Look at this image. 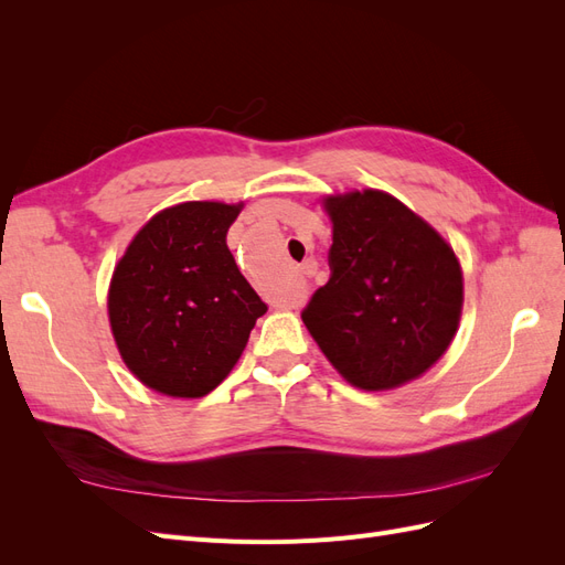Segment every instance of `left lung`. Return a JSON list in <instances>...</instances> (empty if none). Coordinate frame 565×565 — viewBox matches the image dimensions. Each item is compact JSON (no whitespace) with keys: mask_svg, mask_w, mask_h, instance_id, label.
<instances>
[{"mask_svg":"<svg viewBox=\"0 0 565 565\" xmlns=\"http://www.w3.org/2000/svg\"><path fill=\"white\" fill-rule=\"evenodd\" d=\"M330 280L301 320L344 380L384 391L419 377L448 351L461 313V270L443 237L382 191L324 202Z\"/></svg>","mask_w":565,"mask_h":565,"instance_id":"8db88e82","label":"left lung"}]
</instances>
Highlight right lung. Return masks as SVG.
<instances>
[{
  "mask_svg": "<svg viewBox=\"0 0 565 565\" xmlns=\"http://www.w3.org/2000/svg\"><path fill=\"white\" fill-rule=\"evenodd\" d=\"M241 204L183 202L152 216L119 259L110 328L127 367L164 396L198 398L241 358L268 306L226 245Z\"/></svg>",
  "mask_w": 565,
  "mask_h": 565,
  "instance_id": "add662e5",
  "label": "right lung"
}]
</instances>
